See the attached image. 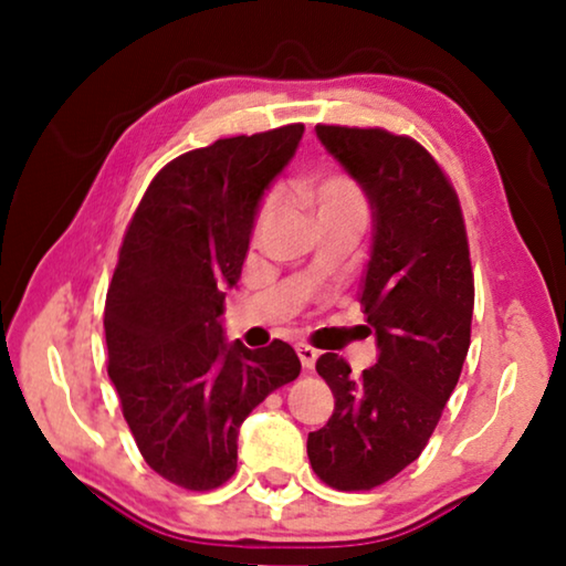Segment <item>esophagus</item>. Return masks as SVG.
<instances>
[{
  "mask_svg": "<svg viewBox=\"0 0 566 566\" xmlns=\"http://www.w3.org/2000/svg\"><path fill=\"white\" fill-rule=\"evenodd\" d=\"M296 353L301 358V366H304L306 370H312L316 358H319V350H316V347H312V345H304V343L296 345Z\"/></svg>",
  "mask_w": 566,
  "mask_h": 566,
  "instance_id": "obj_1",
  "label": "esophagus"
}]
</instances>
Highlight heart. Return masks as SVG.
<instances>
[{
  "mask_svg": "<svg viewBox=\"0 0 566 566\" xmlns=\"http://www.w3.org/2000/svg\"><path fill=\"white\" fill-rule=\"evenodd\" d=\"M304 198L308 200V206L314 208L316 219H332V216H345V213H355V216H366V203H363V196L358 190V185L353 180H347L345 175H329L314 185V188L304 190ZM277 200L275 196H268L262 200L260 211H258V221H254V229L262 231L268 227V221L273 219Z\"/></svg>",
  "mask_w": 566,
  "mask_h": 566,
  "instance_id": "heart-1",
  "label": "heart"
}]
</instances>
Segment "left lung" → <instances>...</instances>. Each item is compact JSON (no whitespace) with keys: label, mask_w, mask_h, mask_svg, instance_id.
<instances>
[{"label":"left lung","mask_w":566,"mask_h":566,"mask_svg":"<svg viewBox=\"0 0 566 566\" xmlns=\"http://www.w3.org/2000/svg\"><path fill=\"white\" fill-rule=\"evenodd\" d=\"M316 136L374 213L360 306L378 360L360 376L335 353L316 360L335 412L308 432L306 453L324 484L374 490L420 459L459 384L474 273L459 198L424 146L384 128L316 126Z\"/></svg>","instance_id":"8db88e82"}]
</instances>
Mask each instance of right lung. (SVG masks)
I'll list each match as a JSON object with an SVG mask.
<instances>
[{
    "mask_svg": "<svg viewBox=\"0 0 566 566\" xmlns=\"http://www.w3.org/2000/svg\"><path fill=\"white\" fill-rule=\"evenodd\" d=\"M301 136L293 123L172 159L123 237L105 298L107 376L144 461L182 490L231 479L242 422L301 374L283 339L250 350L221 327L260 200Z\"/></svg>",
    "mask_w": 566,
    "mask_h": 566,
    "instance_id": "obj_1",
    "label": "right lung"
}]
</instances>
